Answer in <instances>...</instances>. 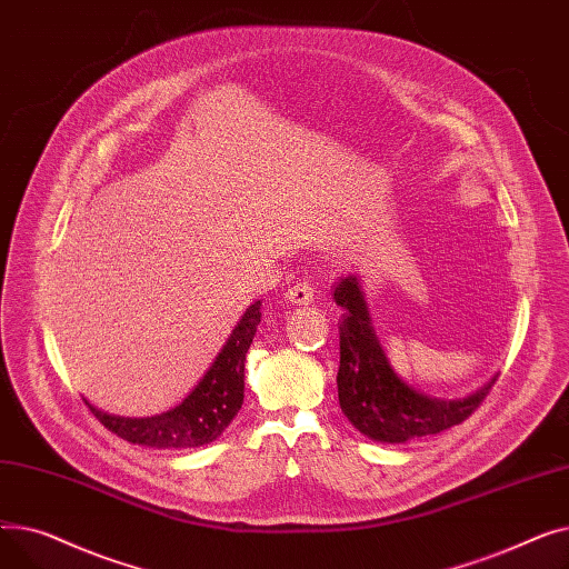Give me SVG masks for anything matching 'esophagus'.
<instances>
[{
    "mask_svg": "<svg viewBox=\"0 0 569 569\" xmlns=\"http://www.w3.org/2000/svg\"><path fill=\"white\" fill-rule=\"evenodd\" d=\"M286 300H288L290 305H302V307L311 305V302H313V286H311L309 281H300V283L290 286V288L286 290Z\"/></svg>",
    "mask_w": 569,
    "mask_h": 569,
    "instance_id": "1",
    "label": "esophagus"
}]
</instances>
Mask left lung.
Wrapping results in <instances>:
<instances>
[{"label":"left lung","mask_w":569,"mask_h":569,"mask_svg":"<svg viewBox=\"0 0 569 569\" xmlns=\"http://www.w3.org/2000/svg\"><path fill=\"white\" fill-rule=\"evenodd\" d=\"M335 302L343 307L339 320V403L348 422L371 440L408 442L457 427L480 408L498 380L496 376L470 397L455 401L417 392L390 367L357 277L348 274L337 283Z\"/></svg>","instance_id":"obj_1"}]
</instances>
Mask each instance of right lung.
Masks as SVG:
<instances>
[{
    "instance_id": "add662e5",
    "label": "right lung",
    "mask_w": 569,
    "mask_h": 569,
    "mask_svg": "<svg viewBox=\"0 0 569 569\" xmlns=\"http://www.w3.org/2000/svg\"><path fill=\"white\" fill-rule=\"evenodd\" d=\"M260 316L258 300L234 325L230 339L217 355L214 365L196 385V390L172 410L154 417H114L84 401L87 408L114 436L129 442L159 447V450H182V447H200L217 440L242 408L244 362Z\"/></svg>"
}]
</instances>
